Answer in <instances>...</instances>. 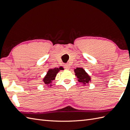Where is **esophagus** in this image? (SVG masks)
Masks as SVG:
<instances>
[{
	"mask_svg": "<svg viewBox=\"0 0 130 130\" xmlns=\"http://www.w3.org/2000/svg\"><path fill=\"white\" fill-rule=\"evenodd\" d=\"M64 68L66 69H69L70 68V65L69 64H66L64 65Z\"/></svg>",
	"mask_w": 130,
	"mask_h": 130,
	"instance_id": "1",
	"label": "esophagus"
}]
</instances>
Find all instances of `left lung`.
<instances>
[{"label": "left lung", "instance_id": "left-lung-1", "mask_svg": "<svg viewBox=\"0 0 130 130\" xmlns=\"http://www.w3.org/2000/svg\"><path fill=\"white\" fill-rule=\"evenodd\" d=\"M75 75L78 78V81L85 85L88 84L89 81L91 80V78L88 75L86 72L85 70L81 68H77L75 69Z\"/></svg>", "mask_w": 130, "mask_h": 130}]
</instances>
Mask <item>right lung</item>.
I'll list each match as a JSON object with an SVG mask.
<instances>
[{
  "mask_svg": "<svg viewBox=\"0 0 130 130\" xmlns=\"http://www.w3.org/2000/svg\"><path fill=\"white\" fill-rule=\"evenodd\" d=\"M61 67L59 68H54L53 69H49L47 74L45 76L44 78L43 79V81L46 85H51L52 81L55 79V76L57 73L60 71V70H62Z\"/></svg>",
  "mask_w": 130,
  "mask_h": 130,
  "instance_id": "right-lung-1",
  "label": "right lung"
}]
</instances>
